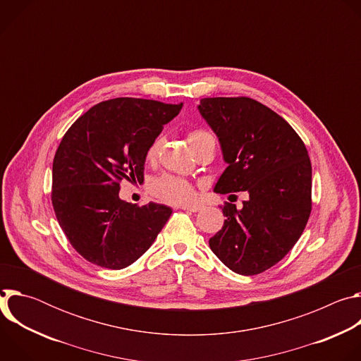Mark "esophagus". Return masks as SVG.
I'll use <instances>...</instances> for the list:
<instances>
[{
	"label": "esophagus",
	"instance_id": "1",
	"mask_svg": "<svg viewBox=\"0 0 361 361\" xmlns=\"http://www.w3.org/2000/svg\"><path fill=\"white\" fill-rule=\"evenodd\" d=\"M184 212H191V213H197L200 210H202V205H181L180 207Z\"/></svg>",
	"mask_w": 361,
	"mask_h": 361
}]
</instances>
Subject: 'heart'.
I'll return each mask as SVG.
<instances>
[{
    "instance_id": "heart-1",
    "label": "heart",
    "mask_w": 361,
    "mask_h": 361,
    "mask_svg": "<svg viewBox=\"0 0 361 361\" xmlns=\"http://www.w3.org/2000/svg\"><path fill=\"white\" fill-rule=\"evenodd\" d=\"M209 137H212L209 133H205L202 130H195L187 135V140L192 149L195 151L201 145V142L204 140H207ZM161 144V137H157L151 142V145L147 149V160L152 161L157 159ZM149 191L154 197H157L159 200L169 204H187L195 198L194 184L183 177L173 174H163L156 180H152V183L149 184Z\"/></svg>"
}]
</instances>
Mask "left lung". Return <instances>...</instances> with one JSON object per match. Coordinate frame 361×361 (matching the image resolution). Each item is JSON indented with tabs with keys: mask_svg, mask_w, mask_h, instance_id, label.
<instances>
[{
	"mask_svg": "<svg viewBox=\"0 0 361 361\" xmlns=\"http://www.w3.org/2000/svg\"><path fill=\"white\" fill-rule=\"evenodd\" d=\"M198 111L219 137L227 169L214 191H247L227 202L212 251L234 273L260 274L294 247L312 213V163L293 127L248 97L200 99Z\"/></svg>",
	"mask_w": 361,
	"mask_h": 361,
	"instance_id": "1",
	"label": "left lung"
}]
</instances>
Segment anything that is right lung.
<instances>
[{
    "label": "right lung",
    "instance_id": "add662e5",
    "mask_svg": "<svg viewBox=\"0 0 361 361\" xmlns=\"http://www.w3.org/2000/svg\"><path fill=\"white\" fill-rule=\"evenodd\" d=\"M180 104L120 97L82 114L53 163L51 200L71 245L92 264L121 270L151 247L173 210L120 198V183L144 181L147 149L178 116Z\"/></svg>",
    "mask_w": 361,
    "mask_h": 361
}]
</instances>
